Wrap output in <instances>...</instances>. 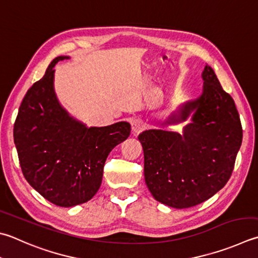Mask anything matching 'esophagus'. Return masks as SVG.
Returning a JSON list of instances; mask_svg holds the SVG:
<instances>
[{
  "label": "esophagus",
  "instance_id": "obj_1",
  "mask_svg": "<svg viewBox=\"0 0 258 258\" xmlns=\"http://www.w3.org/2000/svg\"><path fill=\"white\" fill-rule=\"evenodd\" d=\"M144 128H145V124L142 119H135L133 120V122H131V130H133V133L135 135L142 133Z\"/></svg>",
  "mask_w": 258,
  "mask_h": 258
}]
</instances>
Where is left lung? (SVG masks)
Listing matches in <instances>:
<instances>
[{
  "mask_svg": "<svg viewBox=\"0 0 258 258\" xmlns=\"http://www.w3.org/2000/svg\"><path fill=\"white\" fill-rule=\"evenodd\" d=\"M200 98L187 102L168 124L192 122L183 134L146 130L138 136L144 149V173L153 197L168 207L184 209L205 202L229 181L242 142L239 114L210 66L202 73Z\"/></svg>",
  "mask_w": 258,
  "mask_h": 258,
  "instance_id": "left-lung-1",
  "label": "left lung"
}]
</instances>
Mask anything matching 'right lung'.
<instances>
[{
    "label": "right lung",
    "instance_id": "obj_1",
    "mask_svg": "<svg viewBox=\"0 0 258 258\" xmlns=\"http://www.w3.org/2000/svg\"><path fill=\"white\" fill-rule=\"evenodd\" d=\"M53 59L19 108L13 137L23 176L53 205L74 207L95 196L106 157L130 135L128 122L86 128L61 108L53 92Z\"/></svg>",
    "mask_w": 258,
    "mask_h": 258
}]
</instances>
